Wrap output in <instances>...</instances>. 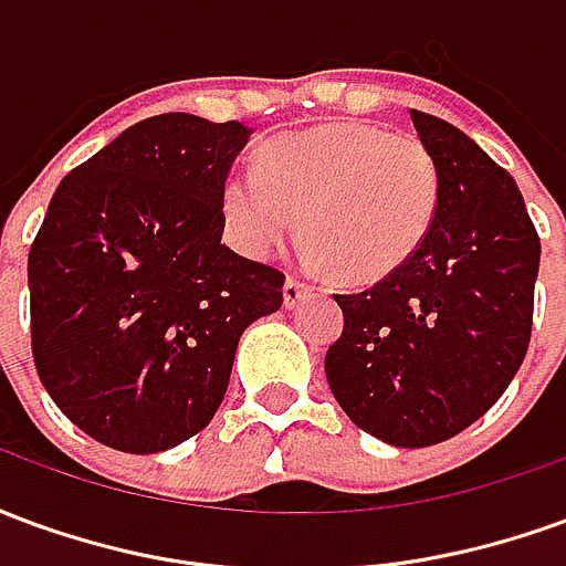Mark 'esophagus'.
<instances>
[{"label": "esophagus", "mask_w": 566, "mask_h": 566, "mask_svg": "<svg viewBox=\"0 0 566 566\" xmlns=\"http://www.w3.org/2000/svg\"><path fill=\"white\" fill-rule=\"evenodd\" d=\"M306 294H308V284H303L300 279H287V282H284V291H282L284 308H294Z\"/></svg>", "instance_id": "esophagus-1"}]
</instances>
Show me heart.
I'll return each mask as SVG.
<instances>
[{"mask_svg":"<svg viewBox=\"0 0 566 566\" xmlns=\"http://www.w3.org/2000/svg\"><path fill=\"white\" fill-rule=\"evenodd\" d=\"M439 206V169L416 136L339 120L275 136L260 169L235 166L223 181V221L248 258H270L303 230L308 260L373 284L424 245Z\"/></svg>","mask_w":566,"mask_h":566,"instance_id":"b5f03b06","label":"heart"}]
</instances>
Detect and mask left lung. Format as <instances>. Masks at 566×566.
Instances as JSON below:
<instances>
[{"mask_svg":"<svg viewBox=\"0 0 566 566\" xmlns=\"http://www.w3.org/2000/svg\"><path fill=\"white\" fill-rule=\"evenodd\" d=\"M409 115L437 160V218L406 266L333 296L345 327L324 373L360 430L424 449L485 416L522 367L539 235L506 169L458 127Z\"/></svg>","mask_w":566,"mask_h":566,"instance_id":"8db88e82","label":"left lung"}]
</instances>
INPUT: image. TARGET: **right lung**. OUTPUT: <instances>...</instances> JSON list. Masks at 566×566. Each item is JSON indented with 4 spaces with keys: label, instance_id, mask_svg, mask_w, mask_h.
Segmentation results:
<instances>
[{
    "label": "right lung",
    "instance_id": "right-lung-1",
    "mask_svg": "<svg viewBox=\"0 0 566 566\" xmlns=\"http://www.w3.org/2000/svg\"><path fill=\"white\" fill-rule=\"evenodd\" d=\"M239 120L169 112L60 181L30 248L32 360L87 437L157 454L209 424L235 345L282 308L284 275L221 245Z\"/></svg>",
    "mask_w": 566,
    "mask_h": 566
}]
</instances>
